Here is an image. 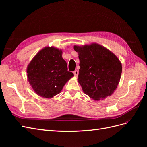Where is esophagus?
Returning a JSON list of instances; mask_svg holds the SVG:
<instances>
[{
	"label": "esophagus",
	"instance_id": "34e87169",
	"mask_svg": "<svg viewBox=\"0 0 147 147\" xmlns=\"http://www.w3.org/2000/svg\"><path fill=\"white\" fill-rule=\"evenodd\" d=\"M74 74L75 75V77H77L78 75V70H75L74 72Z\"/></svg>",
	"mask_w": 147,
	"mask_h": 147
}]
</instances>
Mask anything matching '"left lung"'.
Here are the masks:
<instances>
[{
	"label": "left lung",
	"mask_w": 147,
	"mask_h": 147,
	"mask_svg": "<svg viewBox=\"0 0 147 147\" xmlns=\"http://www.w3.org/2000/svg\"><path fill=\"white\" fill-rule=\"evenodd\" d=\"M78 53V82L83 91L94 100L110 96L116 90L122 73V64L107 48L97 43L74 45Z\"/></svg>",
	"instance_id": "obj_1"
}]
</instances>
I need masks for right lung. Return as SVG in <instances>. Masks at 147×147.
<instances>
[{
	"mask_svg": "<svg viewBox=\"0 0 147 147\" xmlns=\"http://www.w3.org/2000/svg\"><path fill=\"white\" fill-rule=\"evenodd\" d=\"M63 51L55 47H45L34 56L27 67V78L36 94L51 99L63 90L74 77L67 70Z\"/></svg>",
	"mask_w": 147,
	"mask_h": 147,
	"instance_id": "right-lung-1",
	"label": "right lung"
}]
</instances>
